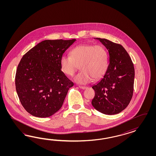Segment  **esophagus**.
I'll return each instance as SVG.
<instances>
[{
    "label": "esophagus",
    "mask_w": 156,
    "mask_h": 156,
    "mask_svg": "<svg viewBox=\"0 0 156 156\" xmlns=\"http://www.w3.org/2000/svg\"><path fill=\"white\" fill-rule=\"evenodd\" d=\"M79 87L81 89H86V88H87V87H86V86H79Z\"/></svg>",
    "instance_id": "esophagus-1"
}]
</instances>
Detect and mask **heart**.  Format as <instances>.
I'll return each mask as SVG.
<instances>
[{
  "mask_svg": "<svg viewBox=\"0 0 156 156\" xmlns=\"http://www.w3.org/2000/svg\"><path fill=\"white\" fill-rule=\"evenodd\" d=\"M70 54L61 58L62 70L67 76H73L80 66L81 71L74 78L78 83H89L93 78L98 80L108 69V53L103 45L80 44L73 48Z\"/></svg>",
  "mask_w": 156,
  "mask_h": 156,
  "instance_id": "obj_1",
  "label": "heart"
}]
</instances>
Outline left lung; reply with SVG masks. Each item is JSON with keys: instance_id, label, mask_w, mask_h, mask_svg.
Segmentation results:
<instances>
[{"instance_id": "8db88e82", "label": "left lung", "mask_w": 156, "mask_h": 156, "mask_svg": "<svg viewBox=\"0 0 156 156\" xmlns=\"http://www.w3.org/2000/svg\"><path fill=\"white\" fill-rule=\"evenodd\" d=\"M108 49L109 63L104 76L92 86L93 106L99 112L113 115L125 109L132 98L134 68L131 58L122 45L97 38Z\"/></svg>"}]
</instances>
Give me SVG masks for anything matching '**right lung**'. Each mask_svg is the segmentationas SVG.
I'll return each instance as SVG.
<instances>
[{"label": "right lung", "mask_w": 156, "mask_h": 156, "mask_svg": "<svg viewBox=\"0 0 156 156\" xmlns=\"http://www.w3.org/2000/svg\"><path fill=\"white\" fill-rule=\"evenodd\" d=\"M76 41L45 40L22 58L16 72L15 86L20 103L28 113L46 118L61 108L74 83L61 71L60 60Z\"/></svg>", "instance_id": "add662e5"}]
</instances>
